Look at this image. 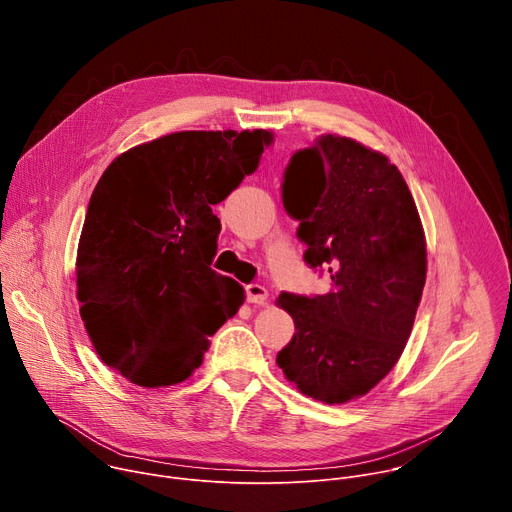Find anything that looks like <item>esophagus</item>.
Returning <instances> with one entry per match:
<instances>
[{
  "label": "esophagus",
  "instance_id": "34e87169",
  "mask_svg": "<svg viewBox=\"0 0 512 512\" xmlns=\"http://www.w3.org/2000/svg\"><path fill=\"white\" fill-rule=\"evenodd\" d=\"M267 298H269V294H267V289L263 285H257V283L247 285V300H249V304L263 306V304H267Z\"/></svg>",
  "mask_w": 512,
  "mask_h": 512
}]
</instances>
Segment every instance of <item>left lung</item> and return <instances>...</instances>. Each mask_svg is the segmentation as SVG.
<instances>
[{
	"label": "left lung",
	"mask_w": 512,
	"mask_h": 512,
	"mask_svg": "<svg viewBox=\"0 0 512 512\" xmlns=\"http://www.w3.org/2000/svg\"><path fill=\"white\" fill-rule=\"evenodd\" d=\"M281 190L304 261L326 269L332 287L277 298L296 324L277 364L304 395L348 403L389 375L409 340L427 271L421 218L387 156L332 133L291 156Z\"/></svg>",
	"instance_id": "obj_1"
}]
</instances>
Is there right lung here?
I'll list each match as a JSON object with an SVG mask.
<instances>
[{
	"mask_svg": "<svg viewBox=\"0 0 512 512\" xmlns=\"http://www.w3.org/2000/svg\"><path fill=\"white\" fill-rule=\"evenodd\" d=\"M273 133L178 131L115 158L89 200L77 298L101 360L139 387L188 379L208 336L245 302L210 269L223 202L259 166ZM234 298H230V291Z\"/></svg>",
	"mask_w": 512,
	"mask_h": 512,
	"instance_id": "add662e5",
	"label": "right lung"
}]
</instances>
